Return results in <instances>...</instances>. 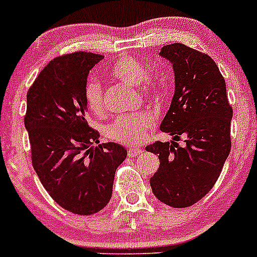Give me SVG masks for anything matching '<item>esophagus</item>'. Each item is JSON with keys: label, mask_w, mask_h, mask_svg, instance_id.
Listing matches in <instances>:
<instances>
[{"label": "esophagus", "mask_w": 257, "mask_h": 257, "mask_svg": "<svg viewBox=\"0 0 257 257\" xmlns=\"http://www.w3.org/2000/svg\"><path fill=\"white\" fill-rule=\"evenodd\" d=\"M142 152H143V150L139 149V148H129L128 155H129V157H137V155L141 154Z\"/></svg>", "instance_id": "1"}]
</instances>
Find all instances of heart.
I'll use <instances>...</instances> for the list:
<instances>
[{
    "label": "heart",
    "mask_w": 257,
    "mask_h": 257,
    "mask_svg": "<svg viewBox=\"0 0 257 257\" xmlns=\"http://www.w3.org/2000/svg\"><path fill=\"white\" fill-rule=\"evenodd\" d=\"M113 78L126 84L139 87L144 97H153L158 92L157 79L148 76V69L144 63L134 57H121L110 69ZM84 98L88 108L93 113H102L104 110L102 85L98 80L90 79L85 84ZM154 126L152 114L143 112L125 114L115 118L105 126V136L110 141L124 145H138L145 141L148 133Z\"/></svg>",
    "instance_id": "b5f03b06"
}]
</instances>
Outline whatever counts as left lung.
<instances>
[{"label":"left lung","instance_id":"obj_1","mask_svg":"<svg viewBox=\"0 0 257 257\" xmlns=\"http://www.w3.org/2000/svg\"><path fill=\"white\" fill-rule=\"evenodd\" d=\"M159 54L174 69V97L160 124L173 141L145 148L160 160L150 186L162 203L188 208L209 193L229 157L232 108L211 57L183 43L164 46ZM180 135L186 137L185 147L176 145Z\"/></svg>","mask_w":257,"mask_h":257}]
</instances>
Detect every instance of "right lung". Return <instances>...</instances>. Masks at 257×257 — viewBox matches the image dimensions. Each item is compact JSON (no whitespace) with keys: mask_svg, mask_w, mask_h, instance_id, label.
Instances as JSON below:
<instances>
[{"mask_svg":"<svg viewBox=\"0 0 257 257\" xmlns=\"http://www.w3.org/2000/svg\"><path fill=\"white\" fill-rule=\"evenodd\" d=\"M103 56L74 52L57 57L40 72L27 93L25 126L33 169L51 198L63 209L92 215L112 198L115 170L125 160L123 145L99 143L88 125L84 88Z\"/></svg>","mask_w":257,"mask_h":257,"instance_id":"right-lung-1","label":"right lung"}]
</instances>
